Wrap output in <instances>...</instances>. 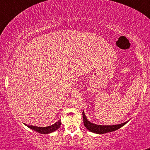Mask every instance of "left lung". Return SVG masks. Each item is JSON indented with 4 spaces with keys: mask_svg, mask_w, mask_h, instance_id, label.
<instances>
[{
    "mask_svg": "<svg viewBox=\"0 0 150 150\" xmlns=\"http://www.w3.org/2000/svg\"><path fill=\"white\" fill-rule=\"evenodd\" d=\"M83 124L85 127L87 128L90 131L93 132L95 133H98V134H104V133H109V132H112L124 126L128 121L126 122L123 123V124H120L118 125H113V126H101V125H97L93 123L90 122L86 118L84 112L83 111Z\"/></svg>",
    "mask_w": 150,
    "mask_h": 150,
    "instance_id": "8db88e82",
    "label": "left lung"
}]
</instances>
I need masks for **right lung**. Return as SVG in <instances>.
Here are the masks:
<instances>
[{
	"mask_svg": "<svg viewBox=\"0 0 150 150\" xmlns=\"http://www.w3.org/2000/svg\"><path fill=\"white\" fill-rule=\"evenodd\" d=\"M27 127H29L31 129H32L33 131H35L39 133H42V134H47V133H52V132L55 131L56 130H57L59 128L61 125V121L59 120L57 122H56L55 124L51 125L50 126H47V127H37V126H29V125L25 124Z\"/></svg>",
	"mask_w": 150,
	"mask_h": 150,
	"instance_id": "obj_1",
	"label": "right lung"
}]
</instances>
